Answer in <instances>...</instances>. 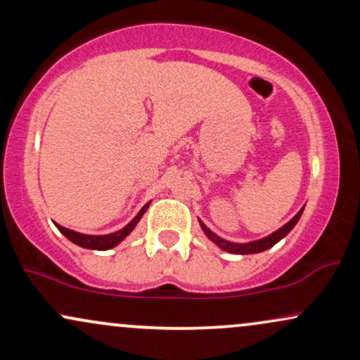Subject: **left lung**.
Listing matches in <instances>:
<instances>
[{
    "instance_id": "left-lung-1",
    "label": "left lung",
    "mask_w": 360,
    "mask_h": 360,
    "mask_svg": "<svg viewBox=\"0 0 360 360\" xmlns=\"http://www.w3.org/2000/svg\"><path fill=\"white\" fill-rule=\"evenodd\" d=\"M303 210L304 208H301L300 212L296 213V217L292 218V220H289L284 226H281L278 232L271 233L269 237H266V238H260V240L249 242V243H233V242H229V240H223L221 237L214 235L212 230H210L208 226H206L201 220H200V225H201V229H203V232L206 233V237H208L212 242L217 243V245L220 247L221 250L232 252V254H257V252H264V250L271 249V247L276 245V243H278L281 238L286 237V235L292 230V226L298 223L301 213H303Z\"/></svg>"
}]
</instances>
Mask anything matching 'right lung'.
Listing matches in <instances>:
<instances>
[{
  "mask_svg": "<svg viewBox=\"0 0 360 360\" xmlns=\"http://www.w3.org/2000/svg\"><path fill=\"white\" fill-rule=\"evenodd\" d=\"M148 205L150 203H147L146 206H143V208L137 213V217L128 223L127 226H123V229L118 230V232L108 233V235H84V233L74 232V230L65 229V226L57 225V223L56 225H57V229H59V232L64 235V237H68L72 243H76V245L84 247V249H93V250H108V249H113L115 245H118V243L122 242L123 238H125L127 235L135 229V225L140 221V218H142L143 213L147 212Z\"/></svg>",
  "mask_w": 360,
  "mask_h": 360,
  "instance_id": "1",
  "label": "right lung"
}]
</instances>
